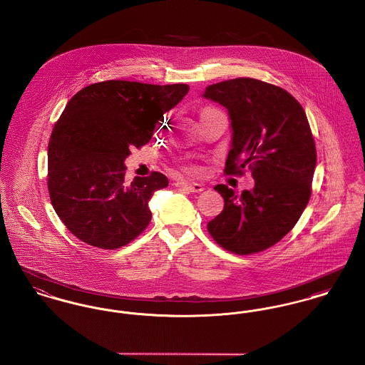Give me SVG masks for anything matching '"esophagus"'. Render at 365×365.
I'll use <instances>...</instances> for the list:
<instances>
[{"label": "esophagus", "mask_w": 365, "mask_h": 365, "mask_svg": "<svg viewBox=\"0 0 365 365\" xmlns=\"http://www.w3.org/2000/svg\"><path fill=\"white\" fill-rule=\"evenodd\" d=\"M176 186L187 193H200L204 190V186L200 183H194V182H178Z\"/></svg>", "instance_id": "obj_1"}]
</instances>
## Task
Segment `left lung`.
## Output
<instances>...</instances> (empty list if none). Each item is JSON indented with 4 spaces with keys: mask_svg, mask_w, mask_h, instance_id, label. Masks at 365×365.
Here are the masks:
<instances>
[{
    "mask_svg": "<svg viewBox=\"0 0 365 365\" xmlns=\"http://www.w3.org/2000/svg\"><path fill=\"white\" fill-rule=\"evenodd\" d=\"M202 98L229 113L225 172L242 173L247 167L255 180L252 190L241 194L215 186L225 208L208 222V232L230 252H260L291 232L312 194L317 154L306 113L291 93L255 78L212 84Z\"/></svg>",
    "mask_w": 365,
    "mask_h": 365,
    "instance_id": "obj_1",
    "label": "left lung"
}]
</instances>
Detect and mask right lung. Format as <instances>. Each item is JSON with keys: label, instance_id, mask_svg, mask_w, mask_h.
<instances>
[{"label": "right lung", "instance_id": "right-lung-1", "mask_svg": "<svg viewBox=\"0 0 365 365\" xmlns=\"http://www.w3.org/2000/svg\"><path fill=\"white\" fill-rule=\"evenodd\" d=\"M187 84L110 80L83 88L66 105L48 143V190L55 212L81 241L127 245L150 223L149 201L168 186L160 172L125 182V158L189 92Z\"/></svg>", "mask_w": 365, "mask_h": 365}]
</instances>
